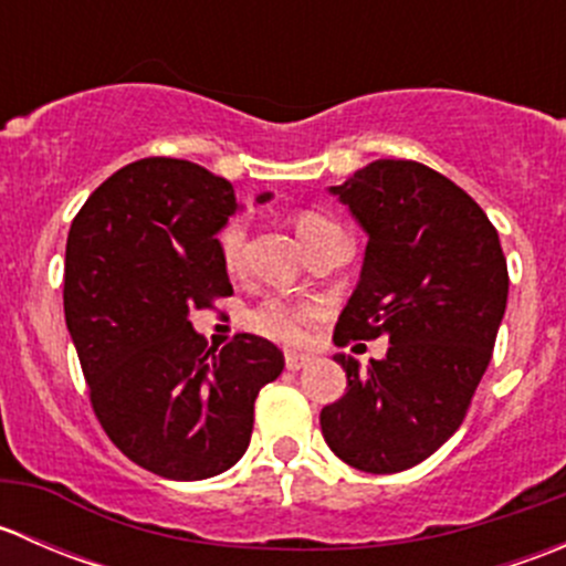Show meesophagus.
<instances>
[{"instance_id": "34e87169", "label": "esophagus", "mask_w": 566, "mask_h": 566, "mask_svg": "<svg viewBox=\"0 0 566 566\" xmlns=\"http://www.w3.org/2000/svg\"><path fill=\"white\" fill-rule=\"evenodd\" d=\"M310 361L312 358L304 356V353H287V356H284V364H287V369H293V373L304 369Z\"/></svg>"}]
</instances>
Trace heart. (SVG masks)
Listing matches in <instances>:
<instances>
[{"label":"heart","mask_w":566,"mask_h":566,"mask_svg":"<svg viewBox=\"0 0 566 566\" xmlns=\"http://www.w3.org/2000/svg\"><path fill=\"white\" fill-rule=\"evenodd\" d=\"M295 232L310 249L312 243L323 241L331 232H342L336 221L328 216L317 213V210H304L295 219ZM243 249H247V221L241 216L227 221L219 232V256L230 273H235L243 262ZM317 317V306L312 301H290V298H265L256 306H251L243 317L251 334L262 336V339L279 342V345H295L304 336L306 323Z\"/></svg>","instance_id":"b5f03b06"}]
</instances>
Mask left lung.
<instances>
[{"instance_id": "8db88e82", "label": "left lung", "mask_w": 566, "mask_h": 566, "mask_svg": "<svg viewBox=\"0 0 566 566\" xmlns=\"http://www.w3.org/2000/svg\"><path fill=\"white\" fill-rule=\"evenodd\" d=\"M369 235L334 342L389 336L384 361L336 356L347 391L325 405L331 452L367 473L419 465L458 432L493 358L510 273L495 227L449 177L373 161L331 188Z\"/></svg>"}]
</instances>
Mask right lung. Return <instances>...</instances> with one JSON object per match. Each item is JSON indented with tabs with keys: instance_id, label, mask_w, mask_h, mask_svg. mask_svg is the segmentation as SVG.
<instances>
[{
	"instance_id": "obj_1",
	"label": "right lung",
	"mask_w": 566,
	"mask_h": 566,
	"mask_svg": "<svg viewBox=\"0 0 566 566\" xmlns=\"http://www.w3.org/2000/svg\"><path fill=\"white\" fill-rule=\"evenodd\" d=\"M235 210L224 177L142 158L101 182L67 232L65 323L95 416L125 458L177 482L243 458L256 394L284 369L273 342L238 334L216 353L188 319L232 295L216 232Z\"/></svg>"
}]
</instances>
